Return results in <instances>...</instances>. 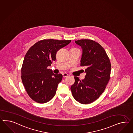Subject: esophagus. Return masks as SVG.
<instances>
[{"instance_id":"34e87169","label":"esophagus","mask_w":133,"mask_h":133,"mask_svg":"<svg viewBox=\"0 0 133 133\" xmlns=\"http://www.w3.org/2000/svg\"><path fill=\"white\" fill-rule=\"evenodd\" d=\"M69 75L67 74H66V73H64L62 74V76L63 77H68V76Z\"/></svg>"}]
</instances>
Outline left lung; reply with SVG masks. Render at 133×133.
Segmentation results:
<instances>
[{
	"label": "left lung",
	"instance_id": "1",
	"mask_svg": "<svg viewBox=\"0 0 133 133\" xmlns=\"http://www.w3.org/2000/svg\"><path fill=\"white\" fill-rule=\"evenodd\" d=\"M82 49L80 65L86 73L80 80L75 76L71 90L74 98L80 104H89L96 100L104 91L110 78L111 63L104 48L95 41L82 39L75 41Z\"/></svg>",
	"mask_w": 133,
	"mask_h": 133
}]
</instances>
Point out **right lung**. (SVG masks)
<instances>
[{
    "instance_id": "1",
    "label": "right lung",
    "mask_w": 133,
    "mask_h": 133,
    "mask_svg": "<svg viewBox=\"0 0 133 133\" xmlns=\"http://www.w3.org/2000/svg\"><path fill=\"white\" fill-rule=\"evenodd\" d=\"M71 42L43 39L35 43L25 54L22 66V81L29 96L35 102L45 103L56 94L62 75L54 74L47 67L56 60L57 51Z\"/></svg>"
}]
</instances>
